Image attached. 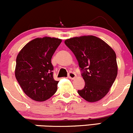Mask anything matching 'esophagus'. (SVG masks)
Masks as SVG:
<instances>
[{"instance_id": "obj_1", "label": "esophagus", "mask_w": 133, "mask_h": 133, "mask_svg": "<svg viewBox=\"0 0 133 133\" xmlns=\"http://www.w3.org/2000/svg\"><path fill=\"white\" fill-rule=\"evenodd\" d=\"M68 78L70 79H74L76 77H77V75H76V74L74 72H69L68 74Z\"/></svg>"}]
</instances>
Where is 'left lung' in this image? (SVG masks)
<instances>
[{"mask_svg": "<svg viewBox=\"0 0 133 133\" xmlns=\"http://www.w3.org/2000/svg\"><path fill=\"white\" fill-rule=\"evenodd\" d=\"M78 62L85 86L78 94L90 102L99 101L109 92L117 75L116 55L112 48L94 36L65 41Z\"/></svg>", "mask_w": 133, "mask_h": 133, "instance_id": "8db88e82", "label": "left lung"}]
</instances>
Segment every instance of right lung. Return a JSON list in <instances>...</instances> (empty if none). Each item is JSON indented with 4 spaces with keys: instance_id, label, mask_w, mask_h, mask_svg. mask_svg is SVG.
<instances>
[{
    "instance_id": "obj_1",
    "label": "right lung",
    "mask_w": 133,
    "mask_h": 133,
    "mask_svg": "<svg viewBox=\"0 0 133 133\" xmlns=\"http://www.w3.org/2000/svg\"><path fill=\"white\" fill-rule=\"evenodd\" d=\"M61 43L58 38H36L17 55L15 76L24 92L34 101H46L57 90L59 81L53 78L51 59Z\"/></svg>"
}]
</instances>
